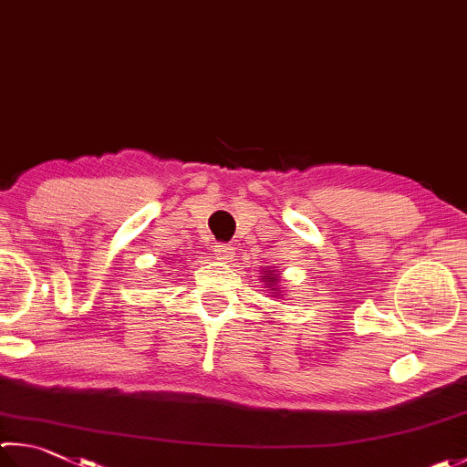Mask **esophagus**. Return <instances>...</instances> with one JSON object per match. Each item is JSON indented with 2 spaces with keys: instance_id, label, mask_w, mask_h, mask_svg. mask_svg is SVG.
<instances>
[{
  "instance_id": "obj_1",
  "label": "esophagus",
  "mask_w": 467,
  "mask_h": 467,
  "mask_svg": "<svg viewBox=\"0 0 467 467\" xmlns=\"http://www.w3.org/2000/svg\"><path fill=\"white\" fill-rule=\"evenodd\" d=\"M215 254H217V260H222V262H232L234 260V248L230 244H222V245H217L215 248Z\"/></svg>"
}]
</instances>
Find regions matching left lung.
I'll use <instances>...</instances> for the list:
<instances>
[{
    "instance_id": "1",
    "label": "left lung",
    "mask_w": 467,
    "mask_h": 467,
    "mask_svg": "<svg viewBox=\"0 0 467 467\" xmlns=\"http://www.w3.org/2000/svg\"><path fill=\"white\" fill-rule=\"evenodd\" d=\"M278 276H276V272L275 270H266V276L262 278V283L266 285V288H270V290H276V286H278Z\"/></svg>"
}]
</instances>
